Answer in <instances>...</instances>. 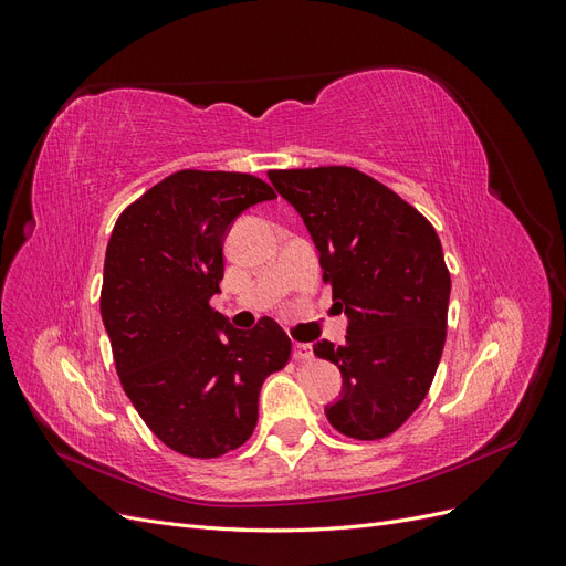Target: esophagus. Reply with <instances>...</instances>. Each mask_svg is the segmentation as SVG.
Masks as SVG:
<instances>
[{
	"mask_svg": "<svg viewBox=\"0 0 566 566\" xmlns=\"http://www.w3.org/2000/svg\"><path fill=\"white\" fill-rule=\"evenodd\" d=\"M293 356L297 358V361H312L314 352H312L310 345H304V342H297V345L293 347Z\"/></svg>",
	"mask_w": 566,
	"mask_h": 566,
	"instance_id": "esophagus-1",
	"label": "esophagus"
}]
</instances>
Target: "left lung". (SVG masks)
I'll return each mask as SVG.
<instances>
[{"instance_id":"left-lung-1","label":"left lung","mask_w":566,"mask_h":566,"mask_svg":"<svg viewBox=\"0 0 566 566\" xmlns=\"http://www.w3.org/2000/svg\"><path fill=\"white\" fill-rule=\"evenodd\" d=\"M269 179L304 219L323 281L349 318L345 345H314L342 373V397L325 416L345 437L385 439L427 397L447 342L451 276L439 235L354 167L271 169Z\"/></svg>"}]
</instances>
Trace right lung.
Here are the masks:
<instances>
[{
	"label": "right lung",
	"instance_id": "right-lung-1",
	"mask_svg": "<svg viewBox=\"0 0 566 566\" xmlns=\"http://www.w3.org/2000/svg\"><path fill=\"white\" fill-rule=\"evenodd\" d=\"M273 198L252 175L181 169L134 200L111 233L101 316L119 382L150 432L181 455L243 447L264 380L293 349L273 318L245 333L210 306L231 221Z\"/></svg>",
	"mask_w": 566,
	"mask_h": 566
}]
</instances>
